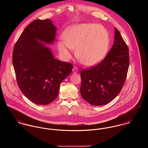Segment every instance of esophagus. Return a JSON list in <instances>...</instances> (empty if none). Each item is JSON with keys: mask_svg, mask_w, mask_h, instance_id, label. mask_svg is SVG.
<instances>
[{"mask_svg": "<svg viewBox=\"0 0 148 148\" xmlns=\"http://www.w3.org/2000/svg\"><path fill=\"white\" fill-rule=\"evenodd\" d=\"M77 71H78L77 68L76 66H74L72 69V72L74 73H76V72H77Z\"/></svg>", "mask_w": 148, "mask_h": 148, "instance_id": "34e87169", "label": "esophagus"}]
</instances>
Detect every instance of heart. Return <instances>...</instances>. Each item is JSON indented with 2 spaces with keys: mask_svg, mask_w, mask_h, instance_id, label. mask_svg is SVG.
Here are the masks:
<instances>
[{
  "mask_svg": "<svg viewBox=\"0 0 148 148\" xmlns=\"http://www.w3.org/2000/svg\"><path fill=\"white\" fill-rule=\"evenodd\" d=\"M64 42H59V52L65 58L71 56L76 48V55L83 63L92 66L106 56L109 45L108 31L101 24L85 23L68 28L64 34Z\"/></svg>",
  "mask_w": 148,
  "mask_h": 148,
  "instance_id": "b5f03b06",
  "label": "heart"
}]
</instances>
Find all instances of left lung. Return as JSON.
Instances as JSON below:
<instances>
[{"label":"left lung","mask_w":148,"mask_h":148,"mask_svg":"<svg viewBox=\"0 0 148 148\" xmlns=\"http://www.w3.org/2000/svg\"><path fill=\"white\" fill-rule=\"evenodd\" d=\"M113 45L100 63L80 72L82 97L95 106L106 105L122 89L129 65L127 45L115 28Z\"/></svg>","instance_id":"1"}]
</instances>
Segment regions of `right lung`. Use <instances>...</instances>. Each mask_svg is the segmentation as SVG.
Returning a JSON list of instances; mask_svg holds the SVG:
<instances>
[{
	"label": "right lung",
	"mask_w": 148,
	"mask_h": 148,
	"mask_svg": "<svg viewBox=\"0 0 148 148\" xmlns=\"http://www.w3.org/2000/svg\"><path fill=\"white\" fill-rule=\"evenodd\" d=\"M56 28L49 19L29 23L15 43L12 53L17 84L22 93L38 105H47L57 98L62 81L72 64L54 59L46 44L55 40Z\"/></svg>",
	"instance_id": "right-lung-1"
}]
</instances>
